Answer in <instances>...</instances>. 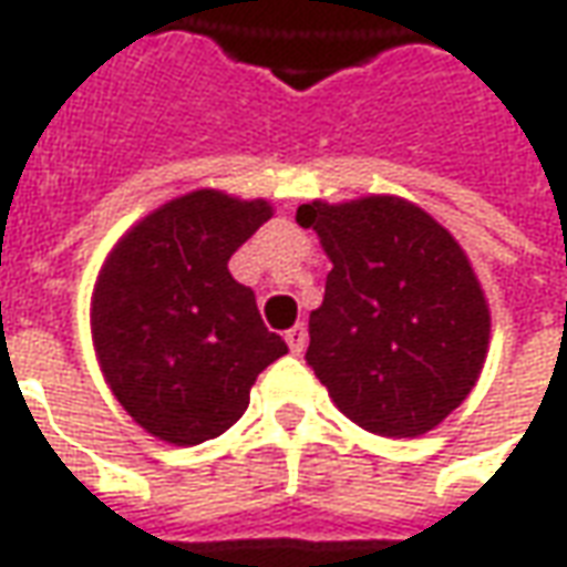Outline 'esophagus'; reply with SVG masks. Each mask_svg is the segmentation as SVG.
<instances>
[{
    "instance_id": "esophagus-1",
    "label": "esophagus",
    "mask_w": 567,
    "mask_h": 567,
    "mask_svg": "<svg viewBox=\"0 0 567 567\" xmlns=\"http://www.w3.org/2000/svg\"><path fill=\"white\" fill-rule=\"evenodd\" d=\"M285 340H288L291 352H295V355H300V352L307 350V324H303V322L295 324V328H291V331L285 334Z\"/></svg>"
}]
</instances>
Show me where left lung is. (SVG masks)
<instances>
[{
    "label": "left lung",
    "mask_w": 567,
    "mask_h": 567,
    "mask_svg": "<svg viewBox=\"0 0 567 567\" xmlns=\"http://www.w3.org/2000/svg\"><path fill=\"white\" fill-rule=\"evenodd\" d=\"M297 224L334 264L307 365L368 433H430L476 386L488 352V303L461 245L395 196L310 202Z\"/></svg>",
    "instance_id": "obj_1"
}]
</instances>
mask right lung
Returning <instances> with one entry per match:
<instances>
[{
  "label": "right lung",
  "mask_w": 567,
  "mask_h": 567,
  "mask_svg": "<svg viewBox=\"0 0 567 567\" xmlns=\"http://www.w3.org/2000/svg\"><path fill=\"white\" fill-rule=\"evenodd\" d=\"M264 199L196 189L144 217L106 257L91 334L122 408L162 442L199 445L248 408L257 374L288 352L227 264L270 220Z\"/></svg>",
  "instance_id": "obj_1"
}]
</instances>
